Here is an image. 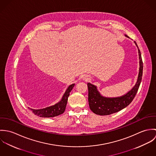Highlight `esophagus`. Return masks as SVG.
Here are the masks:
<instances>
[{
    "label": "esophagus",
    "mask_w": 156,
    "mask_h": 156,
    "mask_svg": "<svg viewBox=\"0 0 156 156\" xmlns=\"http://www.w3.org/2000/svg\"><path fill=\"white\" fill-rule=\"evenodd\" d=\"M89 79H90V77H89V76H85L83 77V80H84L85 81H88Z\"/></svg>",
    "instance_id": "1"
}]
</instances>
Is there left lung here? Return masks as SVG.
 Wrapping results in <instances>:
<instances>
[{"label":"left lung","instance_id":"1","mask_svg":"<svg viewBox=\"0 0 156 156\" xmlns=\"http://www.w3.org/2000/svg\"><path fill=\"white\" fill-rule=\"evenodd\" d=\"M124 35L129 38L127 35L124 34ZM134 43L138 50L139 60V73L135 85L129 91L121 96L107 97L101 94L97 89V87L90 83H88L89 108L94 113L99 115H109L120 111L129 105L133 101L140 86L143 73V62L141 53L135 41H134Z\"/></svg>","mask_w":156,"mask_h":156}]
</instances>
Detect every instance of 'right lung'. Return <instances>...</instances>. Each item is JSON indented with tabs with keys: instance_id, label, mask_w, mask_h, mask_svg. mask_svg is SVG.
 Segmentation results:
<instances>
[{
	"instance_id": "1",
	"label": "right lung",
	"mask_w": 156,
	"mask_h": 156,
	"mask_svg": "<svg viewBox=\"0 0 156 156\" xmlns=\"http://www.w3.org/2000/svg\"><path fill=\"white\" fill-rule=\"evenodd\" d=\"M74 83L70 85L65 91L61 100L54 105L40 109H34L32 108L29 109L35 115L43 118H51L62 114L66 110L69 93L74 87Z\"/></svg>"
}]
</instances>
